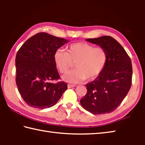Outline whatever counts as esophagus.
<instances>
[{
  "label": "esophagus",
  "instance_id": "esophagus-1",
  "mask_svg": "<svg viewBox=\"0 0 145 145\" xmlns=\"http://www.w3.org/2000/svg\"><path fill=\"white\" fill-rule=\"evenodd\" d=\"M75 84H68V88H73V87H75Z\"/></svg>",
  "mask_w": 145,
  "mask_h": 145
}]
</instances>
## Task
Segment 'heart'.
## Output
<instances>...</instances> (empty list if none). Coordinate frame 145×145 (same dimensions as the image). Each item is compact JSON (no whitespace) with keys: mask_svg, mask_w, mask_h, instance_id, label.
I'll return each mask as SVG.
<instances>
[{"mask_svg":"<svg viewBox=\"0 0 145 145\" xmlns=\"http://www.w3.org/2000/svg\"><path fill=\"white\" fill-rule=\"evenodd\" d=\"M54 62L59 72L66 73L74 63L75 68L66 74L63 78L66 81L77 82L91 80L99 77L104 70L108 61L106 49L86 42L70 45L67 51L57 49L54 54Z\"/></svg>","mask_w":145,"mask_h":145,"instance_id":"b5f03b06","label":"heart"}]
</instances>
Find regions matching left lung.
<instances>
[{"label":"left lung","mask_w":145,"mask_h":145,"mask_svg":"<svg viewBox=\"0 0 145 145\" xmlns=\"http://www.w3.org/2000/svg\"><path fill=\"white\" fill-rule=\"evenodd\" d=\"M86 41L106 49L108 61L101 74L86 85L87 93L80 100V104L93 114L109 113L121 104L131 89V59L123 47L111 36Z\"/></svg>","instance_id":"left-lung-1"}]
</instances>
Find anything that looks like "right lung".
<instances>
[{"label": "right lung", "mask_w": 145, "mask_h": 145, "mask_svg": "<svg viewBox=\"0 0 145 145\" xmlns=\"http://www.w3.org/2000/svg\"><path fill=\"white\" fill-rule=\"evenodd\" d=\"M68 41L46 33L29 38L17 52L16 84L24 101L29 106L43 109L54 105L68 89L60 79L54 62L55 51Z\"/></svg>", "instance_id": "add662e5"}]
</instances>
